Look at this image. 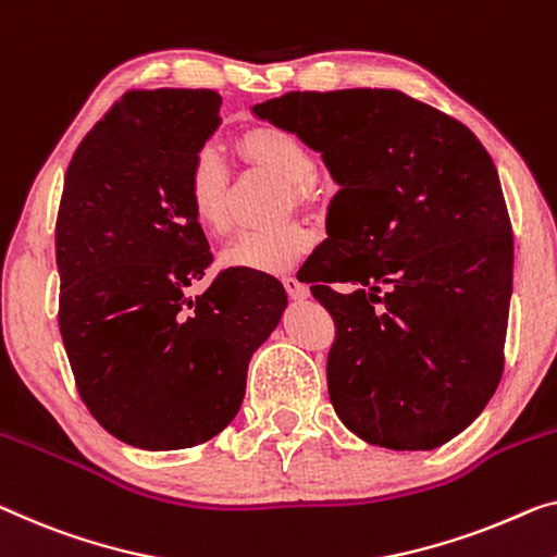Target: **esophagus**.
Wrapping results in <instances>:
<instances>
[{
    "mask_svg": "<svg viewBox=\"0 0 557 557\" xmlns=\"http://www.w3.org/2000/svg\"><path fill=\"white\" fill-rule=\"evenodd\" d=\"M282 285H285L287 295L293 297V300H307V297H310V287L302 285V282L297 277H285V280H282Z\"/></svg>",
    "mask_w": 557,
    "mask_h": 557,
    "instance_id": "34e87169",
    "label": "esophagus"
}]
</instances>
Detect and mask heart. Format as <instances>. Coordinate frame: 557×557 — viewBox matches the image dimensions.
I'll return each mask as SVG.
<instances>
[{"label": "heart", "mask_w": 557, "mask_h": 557, "mask_svg": "<svg viewBox=\"0 0 557 557\" xmlns=\"http://www.w3.org/2000/svg\"><path fill=\"white\" fill-rule=\"evenodd\" d=\"M250 160L277 172L287 185L300 193L314 177V157L295 132L282 127H255L243 137ZM185 197L195 222L220 235L230 225L227 164L218 145H202L185 172ZM314 232L300 220H287L275 227L243 230L222 247L220 262L225 268L255 272H285L295 268L312 250Z\"/></svg>", "instance_id": "b5f03b06"}]
</instances>
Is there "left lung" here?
Wrapping results in <instances>:
<instances>
[{"mask_svg":"<svg viewBox=\"0 0 557 557\" xmlns=\"http://www.w3.org/2000/svg\"><path fill=\"white\" fill-rule=\"evenodd\" d=\"M252 112L320 152L339 185L330 237L305 262L335 320L339 420L389 450L445 445L491 403L505 364L512 232L491 154L397 89L287 92Z\"/></svg>","mask_w":557,"mask_h":557,"instance_id":"1","label":"left lung"}]
</instances>
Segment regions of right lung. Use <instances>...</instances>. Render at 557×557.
<instances>
[{
	"label": "right lung",
	"instance_id": "1",
	"mask_svg": "<svg viewBox=\"0 0 557 557\" xmlns=\"http://www.w3.org/2000/svg\"><path fill=\"white\" fill-rule=\"evenodd\" d=\"M212 89H132L74 152L54 245L60 332L82 403L107 433L180 450L225 430L247 364L287 305L264 272L222 270L189 212L185 172L220 124Z\"/></svg>",
	"mask_w": 557,
	"mask_h": 557
}]
</instances>
